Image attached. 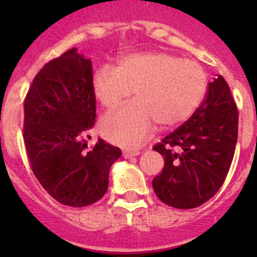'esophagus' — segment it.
I'll list each match as a JSON object with an SVG mask.
<instances>
[{
  "instance_id": "esophagus-1",
  "label": "esophagus",
  "mask_w": 257,
  "mask_h": 257,
  "mask_svg": "<svg viewBox=\"0 0 257 257\" xmlns=\"http://www.w3.org/2000/svg\"><path fill=\"white\" fill-rule=\"evenodd\" d=\"M139 154H140L139 151H123L124 158H131V157L139 156Z\"/></svg>"
}]
</instances>
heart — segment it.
Instances as JSON below:
<instances>
[{
  "label": "heart",
  "mask_w": 257,
  "mask_h": 257,
  "mask_svg": "<svg viewBox=\"0 0 257 257\" xmlns=\"http://www.w3.org/2000/svg\"><path fill=\"white\" fill-rule=\"evenodd\" d=\"M95 97L106 110L134 103L103 118L100 128L109 142L135 147L152 134L156 122L172 127L187 121L206 91V74L197 61L165 52L123 56L117 67L103 65L92 78Z\"/></svg>",
  "instance_id": "b5f03b06"
}]
</instances>
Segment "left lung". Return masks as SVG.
<instances>
[{
	"mask_svg": "<svg viewBox=\"0 0 257 257\" xmlns=\"http://www.w3.org/2000/svg\"><path fill=\"white\" fill-rule=\"evenodd\" d=\"M237 136V104L224 77L217 76L194 114L153 147L165 160L152 183L157 197L181 210L212 198L230 169Z\"/></svg>",
	"mask_w": 257,
	"mask_h": 257,
	"instance_id": "left-lung-1",
	"label": "left lung"
}]
</instances>
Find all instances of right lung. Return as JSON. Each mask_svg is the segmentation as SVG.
Masks as SVG:
<instances>
[{"mask_svg":"<svg viewBox=\"0 0 257 257\" xmlns=\"http://www.w3.org/2000/svg\"><path fill=\"white\" fill-rule=\"evenodd\" d=\"M96 118L92 64L76 47L35 77L24 100L23 138L32 171L61 205L85 207L105 194L109 170L121 149L86 138Z\"/></svg>","mask_w":257,"mask_h":257,"instance_id":"add662e5","label":"right lung"}]
</instances>
